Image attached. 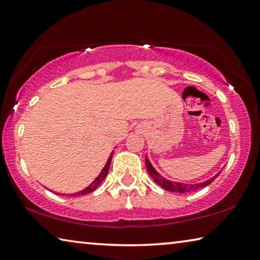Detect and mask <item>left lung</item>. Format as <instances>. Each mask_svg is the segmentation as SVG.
Returning a JSON list of instances; mask_svg holds the SVG:
<instances>
[{"instance_id":"obj_1","label":"left lung","mask_w":260,"mask_h":260,"mask_svg":"<svg viewBox=\"0 0 260 260\" xmlns=\"http://www.w3.org/2000/svg\"><path fill=\"white\" fill-rule=\"evenodd\" d=\"M145 165H146V170H148L150 177L155 180V183H157L160 187H163L164 190L171 191V192H176V193L192 192V191H196L198 189H203V187L210 185V184H211L220 174V172H218L216 176H213L212 178H210V179H206L205 182L196 183V184H185V183H179V182H172V180L164 178L163 176H160L156 171V169L152 167V164L150 163V160L148 159V157L146 156H145Z\"/></svg>"}]
</instances>
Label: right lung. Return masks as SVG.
Segmentation results:
<instances>
[{
	"label": "right lung",
	"mask_w": 260,
	"mask_h": 260,
	"mask_svg": "<svg viewBox=\"0 0 260 260\" xmlns=\"http://www.w3.org/2000/svg\"><path fill=\"white\" fill-rule=\"evenodd\" d=\"M112 155H114V151L111 152V155L109 156V158H108V161L107 163H105V165H104V168H103V170L100 172V175L96 177L95 178V180H93V182L90 184V185L88 186V187H85V189H83L82 191H80V192H76V193H71V194H67V196H83V194H86V193H90V192H92V191H95L97 187H99L101 184H102V182L103 180L105 179V177H107V175H108V172H109V168H110V163H111V158H112ZM58 194H61V193H58Z\"/></svg>",
	"instance_id": "1"
}]
</instances>
